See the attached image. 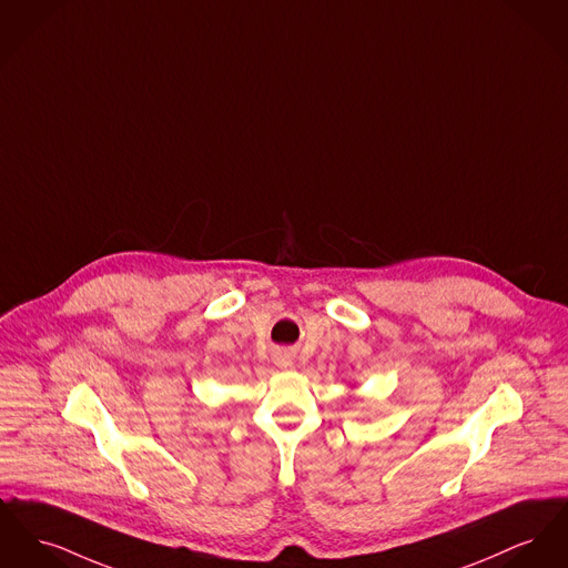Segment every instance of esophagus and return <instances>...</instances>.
<instances>
[{
    "mask_svg": "<svg viewBox=\"0 0 568 568\" xmlns=\"http://www.w3.org/2000/svg\"><path fill=\"white\" fill-rule=\"evenodd\" d=\"M274 363H276L278 367H292V354H290L287 349H278V352L274 354Z\"/></svg>",
    "mask_w": 568,
    "mask_h": 568,
    "instance_id": "34e87169",
    "label": "esophagus"
}]
</instances>
